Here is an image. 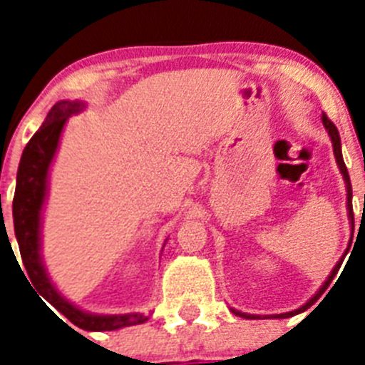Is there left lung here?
Wrapping results in <instances>:
<instances>
[{"instance_id":"left-lung-1","label":"left lung","mask_w":365,"mask_h":365,"mask_svg":"<svg viewBox=\"0 0 365 365\" xmlns=\"http://www.w3.org/2000/svg\"><path fill=\"white\" fill-rule=\"evenodd\" d=\"M322 122H324L325 130H327L329 137H331V140H333V150H334V157H336V164H338V168H340L341 175H344V180H346V188H347V210H349V221H351V241H353V230H354V215H353V188H351V179H349V172H347L346 163H344V157H341V144H340V135H338L336 125H334L333 122L329 120V118H327V115H325V113H322ZM349 247H351V243H349ZM349 247H347L346 254L349 252ZM346 254H344V256H341V259L338 261L336 265H334L333 272L329 274V278L325 279V283H324V285L320 287V291L316 292V294L312 296V298L309 299V302L305 303V305H302V307H299V309H296V311H291V312H283V314H269V316H263V318H291V316H294V314H299V312H303V311H307V309L311 307V305H314V303H316V299H318V298H320L322 294H324V292H325V289H327V287H329V283L333 282V278H334V276H336L338 269H340L341 261H344V257H346ZM232 312H234L235 316H241V318H247V320H259V318H261V316H256V314H247V312L235 311V309H232ZM263 318H261V320H263Z\"/></svg>"}]
</instances>
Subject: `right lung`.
<instances>
[{
	"label": "right lung",
	"instance_id": "1",
	"mask_svg": "<svg viewBox=\"0 0 365 365\" xmlns=\"http://www.w3.org/2000/svg\"><path fill=\"white\" fill-rule=\"evenodd\" d=\"M86 108L83 102L76 100H60L47 113L40 130L32 135L25 146L21 160H19L18 177H16V193L12 201V217H14V232L18 240L19 254L24 259L27 278L38 294L43 296L47 302L62 312L71 324L83 331H115V329L130 327V325L144 324L148 316L140 312L130 314H91L63 298L51 283L49 274L45 270L40 254V228H41V208H43L45 195H47V177L49 168L58 150L60 135L63 125L71 115H76ZM25 274V272H24Z\"/></svg>",
	"mask_w": 365,
	"mask_h": 365
}]
</instances>
